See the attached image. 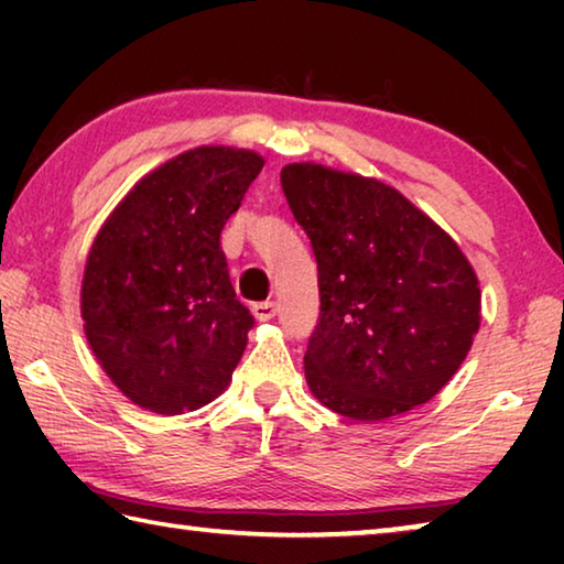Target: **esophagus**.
<instances>
[{
	"instance_id": "obj_1",
	"label": "esophagus",
	"mask_w": 564,
	"mask_h": 564,
	"mask_svg": "<svg viewBox=\"0 0 564 564\" xmlns=\"http://www.w3.org/2000/svg\"><path fill=\"white\" fill-rule=\"evenodd\" d=\"M253 316L259 321H271L275 316V303L273 301L253 303Z\"/></svg>"
}]
</instances>
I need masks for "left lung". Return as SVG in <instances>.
Listing matches in <instances>:
<instances>
[{
  "mask_svg": "<svg viewBox=\"0 0 564 564\" xmlns=\"http://www.w3.org/2000/svg\"><path fill=\"white\" fill-rule=\"evenodd\" d=\"M281 186L318 261L321 316L303 358L311 393L358 423L427 403L480 328L470 261L383 181L289 164Z\"/></svg>",
  "mask_w": 564,
  "mask_h": 564,
  "instance_id": "obj_1",
  "label": "left lung"
}]
</instances>
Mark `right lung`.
<instances>
[{"label": "right lung", "instance_id": "right-lung-1", "mask_svg": "<svg viewBox=\"0 0 564 564\" xmlns=\"http://www.w3.org/2000/svg\"><path fill=\"white\" fill-rule=\"evenodd\" d=\"M261 169L248 149L184 151L141 178L94 238L84 330L131 403L178 415L231 380L253 316L228 279L221 231Z\"/></svg>", "mask_w": 564, "mask_h": 564}]
</instances>
